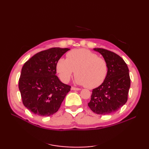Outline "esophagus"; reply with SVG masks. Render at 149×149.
<instances>
[{"instance_id":"34e87169","label":"esophagus","mask_w":149,"mask_h":149,"mask_svg":"<svg viewBox=\"0 0 149 149\" xmlns=\"http://www.w3.org/2000/svg\"><path fill=\"white\" fill-rule=\"evenodd\" d=\"M71 90H75V91H78V90H80L81 89L79 88H76V87H74V86H72L71 88Z\"/></svg>"}]
</instances>
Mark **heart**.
Listing matches in <instances>:
<instances>
[{
	"label": "heart",
	"mask_w": 149,
	"mask_h": 149,
	"mask_svg": "<svg viewBox=\"0 0 149 149\" xmlns=\"http://www.w3.org/2000/svg\"><path fill=\"white\" fill-rule=\"evenodd\" d=\"M56 70L61 80L68 83L75 72V82L88 88H94L102 84L108 73L105 59L86 49H74L67 53L66 59L60 58Z\"/></svg>",
	"instance_id": "heart-1"
}]
</instances>
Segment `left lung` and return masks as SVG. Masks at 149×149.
Returning <instances> with one entry per match:
<instances>
[{
	"label": "left lung",
	"instance_id": "obj_1",
	"mask_svg": "<svg viewBox=\"0 0 149 149\" xmlns=\"http://www.w3.org/2000/svg\"><path fill=\"white\" fill-rule=\"evenodd\" d=\"M93 50L106 60L108 73L102 84L92 90L88 105L95 113L107 115L116 112L127 102L131 85L129 68L123 59L115 52L101 48Z\"/></svg>",
	"mask_w": 149,
	"mask_h": 149
}]
</instances>
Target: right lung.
Masks as SVG:
<instances>
[{"label":"right lung","instance_id":"obj_1","mask_svg":"<svg viewBox=\"0 0 149 149\" xmlns=\"http://www.w3.org/2000/svg\"><path fill=\"white\" fill-rule=\"evenodd\" d=\"M70 49L59 47L43 50L24 63L18 88L22 102L36 115L48 116L58 111L71 86L59 81L56 63Z\"/></svg>","mask_w":149,"mask_h":149}]
</instances>
